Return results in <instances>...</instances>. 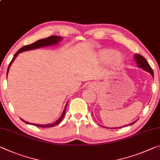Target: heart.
<instances>
[{
  "label": "heart",
  "instance_id": "b5f03b06",
  "mask_svg": "<svg viewBox=\"0 0 160 160\" xmlns=\"http://www.w3.org/2000/svg\"><path fill=\"white\" fill-rule=\"evenodd\" d=\"M97 58L100 62L109 61L113 65L121 64L123 60V55L121 52H115V50L110 48H104L99 50L97 53Z\"/></svg>",
  "mask_w": 160,
  "mask_h": 160
}]
</instances>
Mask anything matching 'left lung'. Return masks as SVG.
<instances>
[{
  "label": "left lung",
  "instance_id": "left-lung-1",
  "mask_svg": "<svg viewBox=\"0 0 160 160\" xmlns=\"http://www.w3.org/2000/svg\"><path fill=\"white\" fill-rule=\"evenodd\" d=\"M134 58H135V62L137 63V65H138V67L139 68H142V69L144 70V71H147V72H149L152 75V77L154 78L153 70H152V68L150 67V65H149L148 62L146 60L145 58H144L143 56H142V55H139V54L134 55ZM136 121L137 120H135V122H132L130 124H128V125H133L134 123L136 122ZM127 125H125L123 127H125ZM123 127H121V128H123ZM114 128L117 129V128Z\"/></svg>",
  "mask_w": 160,
  "mask_h": 160
}]
</instances>
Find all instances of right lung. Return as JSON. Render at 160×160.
Segmentation results:
<instances>
[{
	"mask_svg": "<svg viewBox=\"0 0 160 160\" xmlns=\"http://www.w3.org/2000/svg\"><path fill=\"white\" fill-rule=\"evenodd\" d=\"M62 37L58 36V35H52V36H50V37L47 38L38 40H37V41H35V42H33V43H32V44H30V45H25V46L22 47L21 49H19L18 50L17 52L14 55V58H12V60H11V62H10V64L8 65V70H7V76H8V74L10 68H11L12 62L14 61V60L16 59V58L18 56V55L19 53L22 52H25V51H28V50H31L37 49V48H42V47L52 46V45H55L58 44L60 41H62ZM68 103V102L66 103V105H65V107L64 108V110H63V112L62 113L61 116H60V118H58L56 121L53 122H52V123L46 124V125H39V124L30 123V122H26V121L23 120L21 118V119L22 121L24 122L27 123V124H29V125H35V126H37V127H40V128H51V127L57 125L58 124H59L60 122H61V120H62V118H63V117H64L65 115V112H66V108H67Z\"/></svg>",
	"mask_w": 160,
	"mask_h": 160,
	"instance_id": "right-lung-1",
	"label": "right lung"
}]
</instances>
